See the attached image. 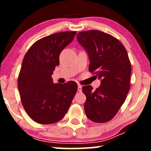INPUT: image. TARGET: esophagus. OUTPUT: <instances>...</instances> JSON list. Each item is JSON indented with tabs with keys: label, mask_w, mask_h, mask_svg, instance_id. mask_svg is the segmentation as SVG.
Here are the masks:
<instances>
[{
	"label": "esophagus",
	"mask_w": 151,
	"mask_h": 151,
	"mask_svg": "<svg viewBox=\"0 0 151 151\" xmlns=\"http://www.w3.org/2000/svg\"><path fill=\"white\" fill-rule=\"evenodd\" d=\"M78 91L79 92H81L82 91V86L80 85V84H78Z\"/></svg>",
	"instance_id": "obj_1"
}]
</instances>
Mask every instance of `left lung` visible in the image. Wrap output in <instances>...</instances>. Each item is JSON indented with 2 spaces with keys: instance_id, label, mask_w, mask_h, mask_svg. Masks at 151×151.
Returning a JSON list of instances; mask_svg holds the SVG:
<instances>
[{
  "instance_id": "8db88e82",
  "label": "left lung",
  "mask_w": 151,
  "mask_h": 151,
  "mask_svg": "<svg viewBox=\"0 0 151 151\" xmlns=\"http://www.w3.org/2000/svg\"><path fill=\"white\" fill-rule=\"evenodd\" d=\"M77 39L88 53V71L101 79L96 90L91 85L82 87L86 115L96 123L107 122L118 112L129 91L131 65L127 51L116 38L99 30L79 32Z\"/></svg>"
}]
</instances>
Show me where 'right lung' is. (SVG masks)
I'll use <instances>...</instances> for the list:
<instances>
[{
    "mask_svg": "<svg viewBox=\"0 0 151 151\" xmlns=\"http://www.w3.org/2000/svg\"><path fill=\"white\" fill-rule=\"evenodd\" d=\"M77 32H63L37 40L24 55L18 80L20 100L33 120L41 124L58 122L65 117L78 90L76 82L54 84L51 75L59 56Z\"/></svg>",
    "mask_w": 151,
    "mask_h": 151,
    "instance_id": "1",
    "label": "right lung"
}]
</instances>
